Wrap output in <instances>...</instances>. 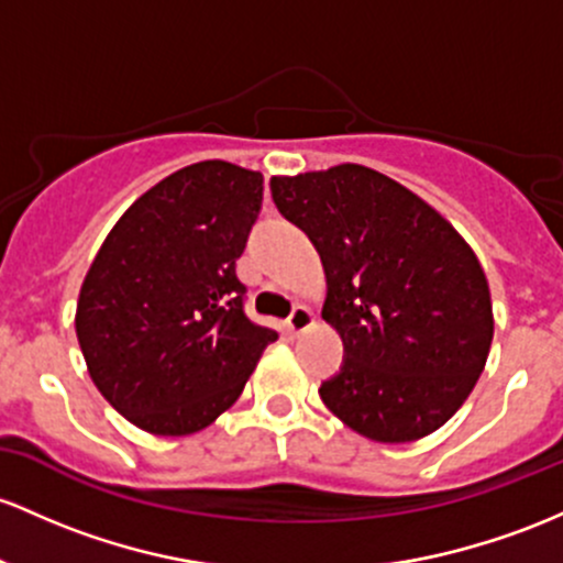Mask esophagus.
<instances>
[{"label":"esophagus","instance_id":"34e87169","mask_svg":"<svg viewBox=\"0 0 563 563\" xmlns=\"http://www.w3.org/2000/svg\"><path fill=\"white\" fill-rule=\"evenodd\" d=\"M314 325V314L310 307H296V310L291 312V318H288V329H291V333H301L307 329H312Z\"/></svg>","mask_w":563,"mask_h":563}]
</instances>
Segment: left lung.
Here are the masks:
<instances>
[{"instance_id":"obj_1","label":"left lung","mask_w":563,"mask_h":563,"mask_svg":"<svg viewBox=\"0 0 563 563\" xmlns=\"http://www.w3.org/2000/svg\"><path fill=\"white\" fill-rule=\"evenodd\" d=\"M272 200L307 232L325 269L323 320L344 363L320 398L379 443L435 432L473 393L494 318L462 234L404 184L366 165L272 176Z\"/></svg>"}]
</instances>
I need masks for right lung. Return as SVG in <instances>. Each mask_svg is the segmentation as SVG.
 Segmentation results:
<instances>
[{"label":"right lung","mask_w":563,"mask_h":563,"mask_svg":"<svg viewBox=\"0 0 563 563\" xmlns=\"http://www.w3.org/2000/svg\"><path fill=\"white\" fill-rule=\"evenodd\" d=\"M262 173L187 165L111 227L77 301L90 379L135 428L189 435L243 393L277 333L243 310L238 258L262 211Z\"/></svg>","instance_id":"right-lung-1"}]
</instances>
